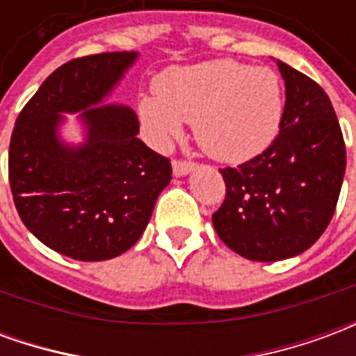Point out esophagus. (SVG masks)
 <instances>
[{"label":"esophagus","mask_w":356,"mask_h":356,"mask_svg":"<svg viewBox=\"0 0 356 356\" xmlns=\"http://www.w3.org/2000/svg\"><path fill=\"white\" fill-rule=\"evenodd\" d=\"M194 168H196V163L194 162H186V160H173V175H175V177L188 175Z\"/></svg>","instance_id":"1"}]
</instances>
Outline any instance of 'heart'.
<instances>
[{
	"instance_id": "1",
	"label": "heart",
	"mask_w": 356,
	"mask_h": 356,
	"mask_svg": "<svg viewBox=\"0 0 356 356\" xmlns=\"http://www.w3.org/2000/svg\"><path fill=\"white\" fill-rule=\"evenodd\" d=\"M139 114L158 143L194 125L202 150L225 163L252 160L275 140L284 93L275 70L236 60H209L173 68L156 81V97L139 102Z\"/></svg>"
}]
</instances>
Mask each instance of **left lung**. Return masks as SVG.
<instances>
[{
  "label": "left lung",
  "instance_id": "left-lung-1",
  "mask_svg": "<svg viewBox=\"0 0 356 356\" xmlns=\"http://www.w3.org/2000/svg\"><path fill=\"white\" fill-rule=\"evenodd\" d=\"M280 133L263 154L221 175L227 194L213 213L219 238L252 261H280L313 246L336 211L345 143L324 89L282 60Z\"/></svg>",
  "mask_w": 356,
  "mask_h": 356
}]
</instances>
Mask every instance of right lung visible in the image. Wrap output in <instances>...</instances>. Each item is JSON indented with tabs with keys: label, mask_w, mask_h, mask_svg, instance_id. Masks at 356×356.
<instances>
[{
	"label": "right lung",
	"mask_w": 356,
	"mask_h": 356,
	"mask_svg": "<svg viewBox=\"0 0 356 356\" xmlns=\"http://www.w3.org/2000/svg\"><path fill=\"white\" fill-rule=\"evenodd\" d=\"M135 51L99 53L58 66L20 110L9 145V183L35 238L78 261L118 257L140 238L171 163L137 137L129 106L101 104ZM63 111L81 112L86 140L58 137Z\"/></svg>",
	"instance_id": "right-lung-1"
}]
</instances>
